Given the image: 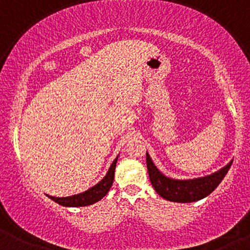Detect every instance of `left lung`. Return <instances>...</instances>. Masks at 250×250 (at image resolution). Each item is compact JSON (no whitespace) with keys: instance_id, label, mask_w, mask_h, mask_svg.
<instances>
[{"instance_id":"1","label":"left lung","mask_w":250,"mask_h":250,"mask_svg":"<svg viewBox=\"0 0 250 250\" xmlns=\"http://www.w3.org/2000/svg\"><path fill=\"white\" fill-rule=\"evenodd\" d=\"M146 160H147L149 179H150L151 185L156 193L165 200L180 203L195 202V201L202 200L208 196L220 185L233 163V161L227 163L220 170L207 175V176L195 177V179L189 180H177L162 174L154 165L148 151L146 154Z\"/></svg>"}]
</instances>
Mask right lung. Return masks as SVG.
<instances>
[{"instance_id": "1", "label": "right lung", "mask_w": 250, "mask_h": 250, "mask_svg": "<svg viewBox=\"0 0 250 250\" xmlns=\"http://www.w3.org/2000/svg\"><path fill=\"white\" fill-rule=\"evenodd\" d=\"M117 159H119V156H117L110 165L105 176L103 177L99 183H96L95 186L89 188L88 190L67 197H55L51 196V195H47V196L49 197L50 200L55 201L59 205L63 206V207H84V206H90L93 205V203H96L97 201L103 199V197L108 194L109 189L113 186Z\"/></svg>"}]
</instances>
